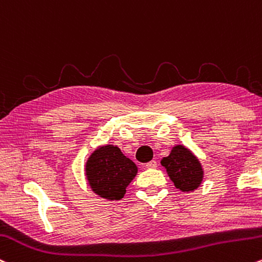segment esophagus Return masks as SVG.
Listing matches in <instances>:
<instances>
[{
	"label": "esophagus",
	"instance_id": "obj_1",
	"mask_svg": "<svg viewBox=\"0 0 262 262\" xmlns=\"http://www.w3.org/2000/svg\"><path fill=\"white\" fill-rule=\"evenodd\" d=\"M157 166H158V164H157V162H155V160H151V162L145 164L146 169H155Z\"/></svg>",
	"mask_w": 262,
	"mask_h": 262
}]
</instances>
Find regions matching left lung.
I'll use <instances>...</instances> for the list:
<instances>
[{
	"label": "left lung",
	"instance_id": "1",
	"mask_svg": "<svg viewBox=\"0 0 262 262\" xmlns=\"http://www.w3.org/2000/svg\"><path fill=\"white\" fill-rule=\"evenodd\" d=\"M160 163L179 190L194 191L203 183L204 170L200 160L186 146L182 144L173 146L170 154L163 158Z\"/></svg>",
	"mask_w": 262,
	"mask_h": 262
}]
</instances>
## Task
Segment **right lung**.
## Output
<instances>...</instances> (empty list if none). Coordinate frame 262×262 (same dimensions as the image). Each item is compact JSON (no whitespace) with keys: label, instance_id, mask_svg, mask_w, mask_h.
I'll return each mask as SVG.
<instances>
[{"label":"right lung","instance_id":"add662e5","mask_svg":"<svg viewBox=\"0 0 262 262\" xmlns=\"http://www.w3.org/2000/svg\"><path fill=\"white\" fill-rule=\"evenodd\" d=\"M85 178L92 191L107 200H120L136 178L138 166L116 145L98 146L85 163Z\"/></svg>","mask_w":262,"mask_h":262}]
</instances>
